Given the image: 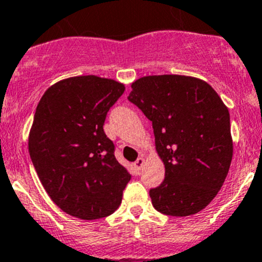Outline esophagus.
I'll use <instances>...</instances> for the list:
<instances>
[{
  "label": "esophagus",
  "instance_id": "34e87169",
  "mask_svg": "<svg viewBox=\"0 0 262 262\" xmlns=\"http://www.w3.org/2000/svg\"><path fill=\"white\" fill-rule=\"evenodd\" d=\"M144 166V158L143 157H139L138 160L134 162V167H136V170H142V167Z\"/></svg>",
  "mask_w": 262,
  "mask_h": 262
}]
</instances>
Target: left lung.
Returning a JSON list of instances; mask_svg holds the SVG:
<instances>
[{"instance_id": "obj_1", "label": "left lung", "mask_w": 262, "mask_h": 262, "mask_svg": "<svg viewBox=\"0 0 262 262\" xmlns=\"http://www.w3.org/2000/svg\"><path fill=\"white\" fill-rule=\"evenodd\" d=\"M128 100L152 121L165 180L149 190L156 210L187 216L215 198L233 156L228 107L205 81L190 76H146Z\"/></svg>"}]
</instances>
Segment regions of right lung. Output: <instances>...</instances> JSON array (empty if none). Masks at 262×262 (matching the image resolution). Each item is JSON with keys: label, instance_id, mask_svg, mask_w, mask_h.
I'll return each instance as SVG.
<instances>
[{"label": "right lung", "instance_id": "1", "mask_svg": "<svg viewBox=\"0 0 262 262\" xmlns=\"http://www.w3.org/2000/svg\"><path fill=\"white\" fill-rule=\"evenodd\" d=\"M124 90L110 78L76 76L52 84L36 106L30 158L50 199L76 218L92 221L114 213L130 180L102 128Z\"/></svg>", "mask_w": 262, "mask_h": 262}]
</instances>
